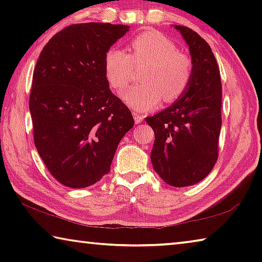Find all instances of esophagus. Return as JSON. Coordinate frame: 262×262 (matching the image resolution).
I'll list each match as a JSON object with an SVG mask.
<instances>
[{
	"instance_id": "obj_1",
	"label": "esophagus",
	"mask_w": 262,
	"mask_h": 262,
	"mask_svg": "<svg viewBox=\"0 0 262 262\" xmlns=\"http://www.w3.org/2000/svg\"><path fill=\"white\" fill-rule=\"evenodd\" d=\"M133 114H134V119H135V122L136 123H141L142 121H143V119H144V115L143 114L136 112V111H134V112H133Z\"/></svg>"
}]
</instances>
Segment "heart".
I'll list each match as a JSON object with an SVG mask.
<instances>
[{
	"label": "heart",
	"mask_w": 262,
	"mask_h": 262,
	"mask_svg": "<svg viewBox=\"0 0 262 262\" xmlns=\"http://www.w3.org/2000/svg\"><path fill=\"white\" fill-rule=\"evenodd\" d=\"M130 53L111 47L104 55V70L111 88L121 90L135 76L136 67H147L142 73L143 84L126 89L121 94L125 103L136 111L157 107L163 97L168 103L179 99L188 90L193 78V60L177 50L176 43L158 31H145L129 42Z\"/></svg>",
	"instance_id": "b5f03b06"
}]
</instances>
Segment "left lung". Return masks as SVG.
<instances>
[{
  "label": "left lung",
  "instance_id": "8db88e82",
  "mask_svg": "<svg viewBox=\"0 0 262 262\" xmlns=\"http://www.w3.org/2000/svg\"><path fill=\"white\" fill-rule=\"evenodd\" d=\"M193 60L188 90L170 107L145 118L155 132L151 163L166 184L187 187L210 173L219 158L222 126L220 68L208 42L195 31L174 25Z\"/></svg>",
  "mask_w": 262,
  "mask_h": 262
}]
</instances>
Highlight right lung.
Returning <instances> with one entry per match:
<instances>
[{"label":"right lung","mask_w":262,"mask_h":262,"mask_svg":"<svg viewBox=\"0 0 262 262\" xmlns=\"http://www.w3.org/2000/svg\"><path fill=\"white\" fill-rule=\"evenodd\" d=\"M128 29L69 25L38 57L29 103L34 144L47 170L67 187H88L107 174L119 142L134 126L104 70L106 51Z\"/></svg>","instance_id":"obj_1"}]
</instances>
